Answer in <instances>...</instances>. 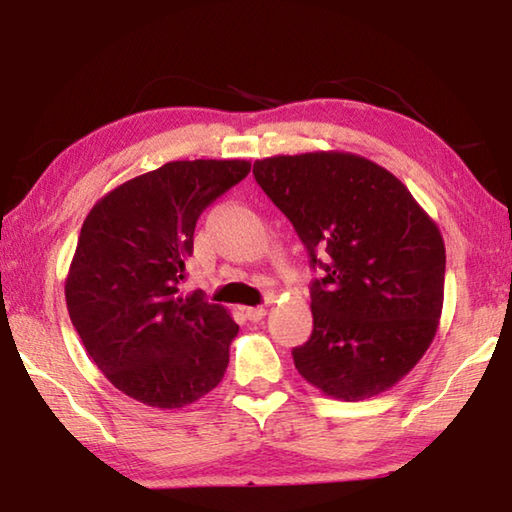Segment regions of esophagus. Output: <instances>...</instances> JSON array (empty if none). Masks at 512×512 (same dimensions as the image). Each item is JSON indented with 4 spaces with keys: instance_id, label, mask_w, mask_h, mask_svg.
<instances>
[{
    "instance_id": "esophagus-1",
    "label": "esophagus",
    "mask_w": 512,
    "mask_h": 512,
    "mask_svg": "<svg viewBox=\"0 0 512 512\" xmlns=\"http://www.w3.org/2000/svg\"><path fill=\"white\" fill-rule=\"evenodd\" d=\"M266 316V309L264 307H248L246 309V318L250 320V323H259Z\"/></svg>"
}]
</instances>
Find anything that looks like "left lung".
<instances>
[{
  "instance_id": "1",
  "label": "left lung",
  "mask_w": 512,
  "mask_h": 512,
  "mask_svg": "<svg viewBox=\"0 0 512 512\" xmlns=\"http://www.w3.org/2000/svg\"><path fill=\"white\" fill-rule=\"evenodd\" d=\"M253 173L311 268L325 271L309 287L314 332L291 352L298 372L345 402L388 391L436 336L445 293L438 225L391 171L361 155H275Z\"/></svg>"
}]
</instances>
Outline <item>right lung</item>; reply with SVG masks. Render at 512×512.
I'll return each mask as SVG.
<instances>
[{
    "mask_svg": "<svg viewBox=\"0 0 512 512\" xmlns=\"http://www.w3.org/2000/svg\"><path fill=\"white\" fill-rule=\"evenodd\" d=\"M246 160H178L106 194L85 216L65 282L72 325L110 384L158 409L219 386L239 325L185 296L201 212L244 180Z\"/></svg>",
    "mask_w": 512,
    "mask_h": 512,
    "instance_id": "right-lung-1",
    "label": "right lung"
}]
</instances>
